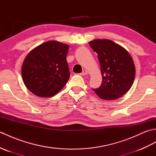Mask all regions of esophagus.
<instances>
[{"instance_id": "obj_1", "label": "esophagus", "mask_w": 156, "mask_h": 156, "mask_svg": "<svg viewBox=\"0 0 156 156\" xmlns=\"http://www.w3.org/2000/svg\"><path fill=\"white\" fill-rule=\"evenodd\" d=\"M88 74V72L87 71V70H83L82 71V72L81 73V75H82V76H85V75H87Z\"/></svg>"}]
</instances>
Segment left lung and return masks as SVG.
I'll list each match as a JSON object with an SVG mask.
<instances>
[{
  "mask_svg": "<svg viewBox=\"0 0 156 156\" xmlns=\"http://www.w3.org/2000/svg\"><path fill=\"white\" fill-rule=\"evenodd\" d=\"M89 45L97 53L102 76L101 87L93 90L104 100L121 97L131 88L135 79L131 56L125 48L108 39H95Z\"/></svg>",
  "mask_w": 156,
  "mask_h": 156,
  "instance_id": "8db88e82",
  "label": "left lung"
}]
</instances>
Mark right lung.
<instances>
[{"label":"right lung","instance_id":"add662e5","mask_svg":"<svg viewBox=\"0 0 156 156\" xmlns=\"http://www.w3.org/2000/svg\"><path fill=\"white\" fill-rule=\"evenodd\" d=\"M68 49V45L49 41L29 53L21 69L28 90L38 97H51L64 87L70 75L66 61Z\"/></svg>","mask_w":156,"mask_h":156}]
</instances>
